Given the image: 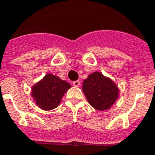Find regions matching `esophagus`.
Masks as SVG:
<instances>
[{"mask_svg": "<svg viewBox=\"0 0 155 155\" xmlns=\"http://www.w3.org/2000/svg\"><path fill=\"white\" fill-rule=\"evenodd\" d=\"M73 85L75 86V87H78L80 85V81H74L73 82Z\"/></svg>", "mask_w": 155, "mask_h": 155, "instance_id": "1", "label": "esophagus"}]
</instances>
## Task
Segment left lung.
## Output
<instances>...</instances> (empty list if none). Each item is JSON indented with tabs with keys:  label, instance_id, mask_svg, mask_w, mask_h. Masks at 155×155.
Returning a JSON list of instances; mask_svg holds the SVG:
<instances>
[{
	"label": "left lung",
	"instance_id": "left-lung-1",
	"mask_svg": "<svg viewBox=\"0 0 155 155\" xmlns=\"http://www.w3.org/2000/svg\"><path fill=\"white\" fill-rule=\"evenodd\" d=\"M82 91L90 105L100 111L109 109L119 94L116 84L100 72H94L87 77L83 82Z\"/></svg>",
	"mask_w": 155,
	"mask_h": 155
}]
</instances>
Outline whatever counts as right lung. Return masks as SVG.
Here are the masks:
<instances>
[{
    "label": "right lung",
    "mask_w": 155,
    "mask_h": 155,
    "mask_svg": "<svg viewBox=\"0 0 155 155\" xmlns=\"http://www.w3.org/2000/svg\"><path fill=\"white\" fill-rule=\"evenodd\" d=\"M71 84L57 76L48 74L32 87L31 96L36 105L44 110H51L59 105Z\"/></svg>",
    "instance_id": "obj_1"
}]
</instances>
